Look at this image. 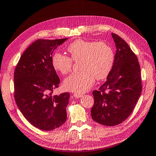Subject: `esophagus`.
Wrapping results in <instances>:
<instances>
[{
    "label": "esophagus",
    "mask_w": 156,
    "mask_h": 156,
    "mask_svg": "<svg viewBox=\"0 0 156 156\" xmlns=\"http://www.w3.org/2000/svg\"><path fill=\"white\" fill-rule=\"evenodd\" d=\"M73 96L75 98H80L83 96V94H80V93H73Z\"/></svg>",
    "instance_id": "esophagus-1"
}]
</instances>
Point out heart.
<instances>
[{"mask_svg":"<svg viewBox=\"0 0 156 156\" xmlns=\"http://www.w3.org/2000/svg\"><path fill=\"white\" fill-rule=\"evenodd\" d=\"M71 58L61 53L52 56V65L62 74L69 73L72 60L79 62L81 71L73 73L64 80V87L70 91L83 93L87 91L95 83L105 79L110 72L114 62V53L104 42L77 39L67 47Z\"/></svg>","mask_w":156,"mask_h":156,"instance_id":"obj_1","label":"heart"}]
</instances>
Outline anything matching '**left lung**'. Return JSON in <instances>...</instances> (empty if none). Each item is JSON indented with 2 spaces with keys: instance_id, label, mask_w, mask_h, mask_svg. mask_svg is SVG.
<instances>
[{
  "instance_id": "left-lung-1",
  "label": "left lung",
  "mask_w": 156,
  "mask_h": 156,
  "mask_svg": "<svg viewBox=\"0 0 156 156\" xmlns=\"http://www.w3.org/2000/svg\"><path fill=\"white\" fill-rule=\"evenodd\" d=\"M117 50L106 81L93 90L92 119L106 126L122 123L134 110L142 91L140 67L138 58L126 42L111 33Z\"/></svg>"
}]
</instances>
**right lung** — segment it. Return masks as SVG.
I'll return each mask as SVG.
<instances>
[{
    "label": "right lung",
    "instance_id": "right-lung-1",
    "mask_svg": "<svg viewBox=\"0 0 156 156\" xmlns=\"http://www.w3.org/2000/svg\"><path fill=\"white\" fill-rule=\"evenodd\" d=\"M67 38L37 39L22 54L14 72V98L24 117L45 131L61 126L67 120L69 93L52 95L60 79L52 65V53Z\"/></svg>",
    "mask_w": 156,
    "mask_h": 156
}]
</instances>
